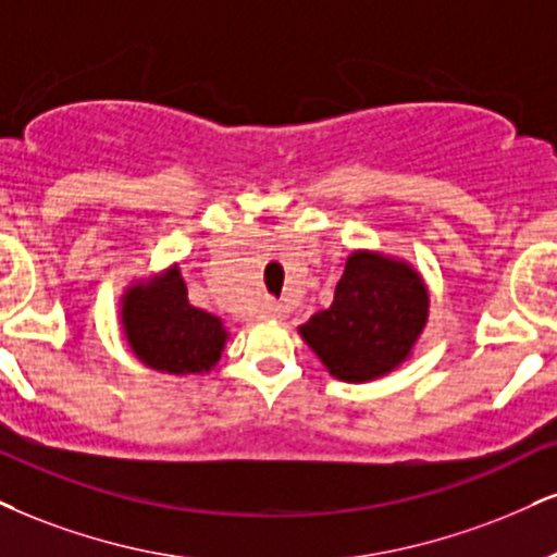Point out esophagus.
<instances>
[{
	"label": "esophagus",
	"mask_w": 557,
	"mask_h": 557,
	"mask_svg": "<svg viewBox=\"0 0 557 557\" xmlns=\"http://www.w3.org/2000/svg\"><path fill=\"white\" fill-rule=\"evenodd\" d=\"M285 313H287V308H285V306H280V304H270V306H267L264 317H267V319H272V321H280V319H285Z\"/></svg>",
	"instance_id": "34e87169"
}]
</instances>
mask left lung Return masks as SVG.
Returning <instances> with one entry per match:
<instances>
[{
  "label": "left lung",
  "instance_id": "1",
  "mask_svg": "<svg viewBox=\"0 0 557 557\" xmlns=\"http://www.w3.org/2000/svg\"><path fill=\"white\" fill-rule=\"evenodd\" d=\"M428 308V285L410 261L355 249L332 306L304 321L298 334L334 379L366 384L410 360Z\"/></svg>",
  "mask_w": 557,
  "mask_h": 557
}]
</instances>
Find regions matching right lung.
<instances>
[{"label": "right lung", "instance_id": "add662e5", "mask_svg": "<svg viewBox=\"0 0 557 557\" xmlns=\"http://www.w3.org/2000/svg\"><path fill=\"white\" fill-rule=\"evenodd\" d=\"M119 326L139 363L181 379L210 373L231 339L223 319L189 304L178 264L124 287Z\"/></svg>", "mask_w": 557, "mask_h": 557}]
</instances>
